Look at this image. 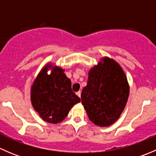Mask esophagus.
<instances>
[{"instance_id":"esophagus-1","label":"esophagus","mask_w":156,"mask_h":156,"mask_svg":"<svg viewBox=\"0 0 156 156\" xmlns=\"http://www.w3.org/2000/svg\"><path fill=\"white\" fill-rule=\"evenodd\" d=\"M76 94L78 96V97H81V91H78V92L76 93Z\"/></svg>"}]
</instances>
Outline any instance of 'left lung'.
I'll return each instance as SVG.
<instances>
[{
	"mask_svg": "<svg viewBox=\"0 0 156 156\" xmlns=\"http://www.w3.org/2000/svg\"><path fill=\"white\" fill-rule=\"evenodd\" d=\"M128 96L129 84L123 69L114 59L103 57L90 69L81 103L93 123L108 127L119 119Z\"/></svg>",
	"mask_w": 156,
	"mask_h": 156,
	"instance_id": "1",
	"label": "left lung"
}]
</instances>
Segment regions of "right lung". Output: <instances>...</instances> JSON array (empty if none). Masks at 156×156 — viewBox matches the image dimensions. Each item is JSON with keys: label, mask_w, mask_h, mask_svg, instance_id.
<instances>
[{"label": "right lung", "mask_w": 156, "mask_h": 156, "mask_svg": "<svg viewBox=\"0 0 156 156\" xmlns=\"http://www.w3.org/2000/svg\"><path fill=\"white\" fill-rule=\"evenodd\" d=\"M50 69L51 72L48 74ZM65 70L48 63L41 69L31 88L32 106L44 121L59 123L81 99L72 90L71 80Z\"/></svg>", "instance_id": "1"}]
</instances>
